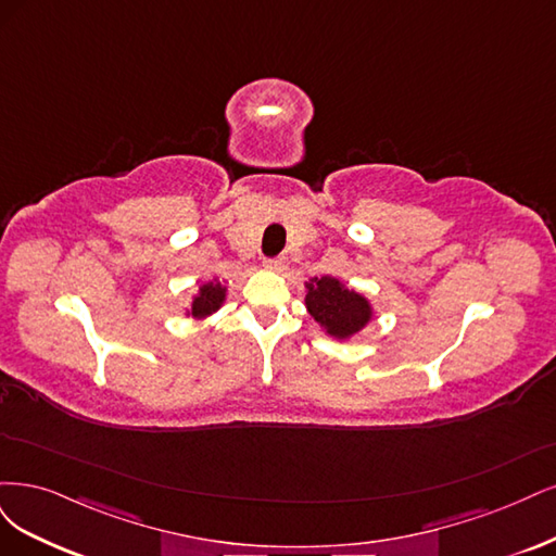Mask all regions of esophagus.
I'll return each instance as SVG.
<instances>
[{"label": "esophagus", "mask_w": 556, "mask_h": 556, "mask_svg": "<svg viewBox=\"0 0 556 556\" xmlns=\"http://www.w3.org/2000/svg\"><path fill=\"white\" fill-rule=\"evenodd\" d=\"M263 265L267 267V270H275V273H279L281 267H283V258H281V256H275V258H265V261H263Z\"/></svg>", "instance_id": "obj_1"}]
</instances>
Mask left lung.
<instances>
[{"label":"left lung","instance_id":"left-lung-1","mask_svg":"<svg viewBox=\"0 0 556 556\" xmlns=\"http://www.w3.org/2000/svg\"><path fill=\"white\" fill-rule=\"evenodd\" d=\"M307 309L332 337H351L371 318L369 302L332 277L307 283Z\"/></svg>","mask_w":556,"mask_h":556}]
</instances>
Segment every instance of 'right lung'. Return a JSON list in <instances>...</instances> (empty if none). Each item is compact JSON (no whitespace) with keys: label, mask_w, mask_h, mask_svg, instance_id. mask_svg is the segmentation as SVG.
I'll return each instance as SVG.
<instances>
[{"label":"right lung","mask_w":556,"mask_h":556,"mask_svg":"<svg viewBox=\"0 0 556 556\" xmlns=\"http://www.w3.org/2000/svg\"><path fill=\"white\" fill-rule=\"evenodd\" d=\"M224 302V289L219 283H205L201 286L199 298L191 304V316H207L212 312L219 309V304Z\"/></svg>","instance_id":"right-lung-1"}]
</instances>
